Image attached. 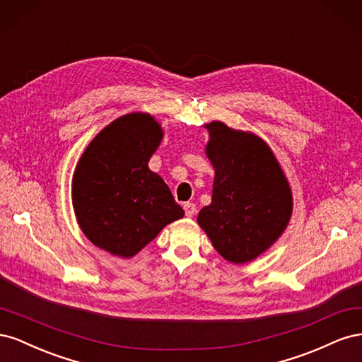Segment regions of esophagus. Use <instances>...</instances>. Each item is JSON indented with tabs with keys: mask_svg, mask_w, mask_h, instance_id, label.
Wrapping results in <instances>:
<instances>
[{
	"mask_svg": "<svg viewBox=\"0 0 362 362\" xmlns=\"http://www.w3.org/2000/svg\"><path fill=\"white\" fill-rule=\"evenodd\" d=\"M184 211H185V216H187V217H193L194 213H196V205L192 204V202H185L184 204Z\"/></svg>",
	"mask_w": 362,
	"mask_h": 362,
	"instance_id": "1",
	"label": "esophagus"
}]
</instances>
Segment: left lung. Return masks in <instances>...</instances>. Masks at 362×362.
Listing matches in <instances>:
<instances>
[{"instance_id":"left-lung-1","label":"left lung","mask_w":362,"mask_h":362,"mask_svg":"<svg viewBox=\"0 0 362 362\" xmlns=\"http://www.w3.org/2000/svg\"><path fill=\"white\" fill-rule=\"evenodd\" d=\"M205 154L214 168L211 204L198 223L226 261L245 264L286 231L293 211L290 184L258 136L214 120Z\"/></svg>"}]
</instances>
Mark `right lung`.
Returning <instances> with one entry per match:
<instances>
[{
  "mask_svg": "<svg viewBox=\"0 0 362 362\" xmlns=\"http://www.w3.org/2000/svg\"><path fill=\"white\" fill-rule=\"evenodd\" d=\"M163 129L148 113L108 124L86 148L72 178L76 222L90 242L131 258L184 216L160 175L148 168Z\"/></svg>",
  "mask_w": 362,
  "mask_h": 362,
  "instance_id": "add662e5",
  "label": "right lung"
}]
</instances>
